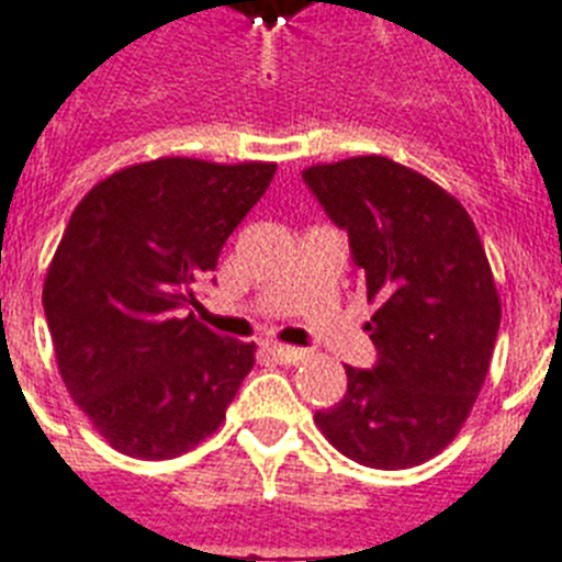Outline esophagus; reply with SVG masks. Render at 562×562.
I'll use <instances>...</instances> for the list:
<instances>
[{"mask_svg": "<svg viewBox=\"0 0 562 562\" xmlns=\"http://www.w3.org/2000/svg\"><path fill=\"white\" fill-rule=\"evenodd\" d=\"M268 353L274 356L277 362H282V364H300L302 359H305V350L288 348V345H268Z\"/></svg>", "mask_w": 562, "mask_h": 562, "instance_id": "1", "label": "esophagus"}]
</instances>
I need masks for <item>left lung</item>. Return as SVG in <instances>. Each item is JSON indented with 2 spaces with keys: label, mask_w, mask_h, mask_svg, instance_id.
<instances>
[{
  "label": "left lung",
  "mask_w": 562,
  "mask_h": 562,
  "mask_svg": "<svg viewBox=\"0 0 562 562\" xmlns=\"http://www.w3.org/2000/svg\"><path fill=\"white\" fill-rule=\"evenodd\" d=\"M302 178L348 232L379 350L373 370L345 368L348 393L316 409V427L362 467H418L461 432L490 373L501 296L484 243L450 192L382 155L308 166Z\"/></svg>",
  "instance_id": "left-lung-1"
}]
</instances>
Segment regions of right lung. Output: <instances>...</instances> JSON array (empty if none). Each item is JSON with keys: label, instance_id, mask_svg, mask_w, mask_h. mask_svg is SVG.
<instances>
[{"label": "right lung", "instance_id": "right-lung-1", "mask_svg": "<svg viewBox=\"0 0 562 562\" xmlns=\"http://www.w3.org/2000/svg\"><path fill=\"white\" fill-rule=\"evenodd\" d=\"M274 172L266 160H146L72 212L42 302L61 382L112 450L166 461L226 418L257 348L194 316L198 285Z\"/></svg>", "mask_w": 562, "mask_h": 562}]
</instances>
